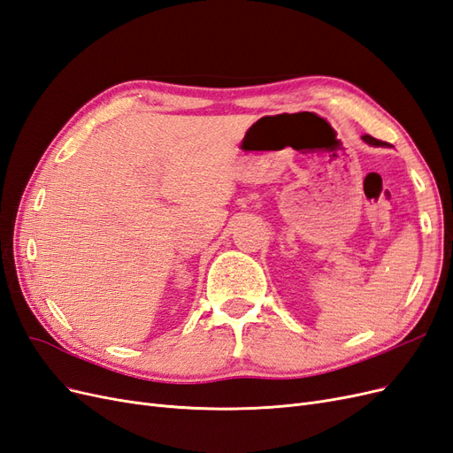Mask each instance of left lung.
<instances>
[{
  "mask_svg": "<svg viewBox=\"0 0 453 453\" xmlns=\"http://www.w3.org/2000/svg\"><path fill=\"white\" fill-rule=\"evenodd\" d=\"M363 140L366 142V143H370V145H383L380 140H376V138H372V135H363Z\"/></svg>",
  "mask_w": 453,
  "mask_h": 453,
  "instance_id": "obj_1",
  "label": "left lung"
}]
</instances>
